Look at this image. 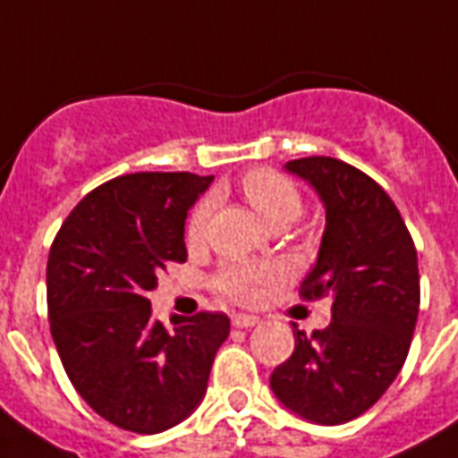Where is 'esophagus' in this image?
I'll list each match as a JSON object with an SVG mask.
<instances>
[{"mask_svg":"<svg viewBox=\"0 0 458 458\" xmlns=\"http://www.w3.org/2000/svg\"><path fill=\"white\" fill-rule=\"evenodd\" d=\"M232 325L239 327V329H249V327L259 325V317L256 315H233Z\"/></svg>","mask_w":458,"mask_h":458,"instance_id":"obj_1","label":"esophagus"}]
</instances>
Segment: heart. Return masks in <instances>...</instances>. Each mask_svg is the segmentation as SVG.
<instances>
[{
  "mask_svg": "<svg viewBox=\"0 0 458 458\" xmlns=\"http://www.w3.org/2000/svg\"><path fill=\"white\" fill-rule=\"evenodd\" d=\"M242 190L246 199L268 225H290L293 219H298L302 209V197L295 182L280 175L278 170L256 168L246 173L242 178ZM215 209V199H199L192 209L188 222V242L199 243L205 239L209 216ZM285 276L280 266L276 263H249V261H232L225 263L216 270L215 285L219 293H225L226 298L242 305H251L261 295L263 285L276 283Z\"/></svg>",
  "mask_w": 458,
  "mask_h": 458,
  "instance_id": "obj_1",
  "label": "heart"
}]
</instances>
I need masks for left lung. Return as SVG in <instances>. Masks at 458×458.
Masks as SVG:
<instances>
[{
  "mask_svg": "<svg viewBox=\"0 0 458 458\" xmlns=\"http://www.w3.org/2000/svg\"><path fill=\"white\" fill-rule=\"evenodd\" d=\"M325 202L327 225L305 300H332V322L307 336L270 376L290 412L317 425H344L388 390L410 352L420 312L412 236L388 192L366 173L329 156L285 163Z\"/></svg>",
  "mask_w": 458,
  "mask_h": 458,
  "instance_id": "8db88e82",
  "label": "left lung"
}]
</instances>
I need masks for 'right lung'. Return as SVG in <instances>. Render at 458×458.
<instances>
[{"mask_svg": "<svg viewBox=\"0 0 458 458\" xmlns=\"http://www.w3.org/2000/svg\"><path fill=\"white\" fill-rule=\"evenodd\" d=\"M195 173H131L95 188L60 226L48 253V319L63 369L106 422L158 435L205 398L229 317L151 315L148 290L185 263V219L212 182Z\"/></svg>", "mask_w": 458, "mask_h": 458, "instance_id": "right-lung-1", "label": "right lung"}]
</instances>
